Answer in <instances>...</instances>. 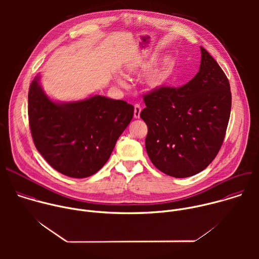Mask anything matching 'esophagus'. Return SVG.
Returning a JSON list of instances; mask_svg holds the SVG:
<instances>
[{
	"instance_id": "obj_1",
	"label": "esophagus",
	"mask_w": 259,
	"mask_h": 259,
	"mask_svg": "<svg viewBox=\"0 0 259 259\" xmlns=\"http://www.w3.org/2000/svg\"><path fill=\"white\" fill-rule=\"evenodd\" d=\"M140 112H141V107L139 104L134 105V118L139 119L140 118Z\"/></svg>"
}]
</instances>
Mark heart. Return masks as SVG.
<instances>
[{"label":"heart","instance_id":"heart-1","mask_svg":"<svg viewBox=\"0 0 259 259\" xmlns=\"http://www.w3.org/2000/svg\"><path fill=\"white\" fill-rule=\"evenodd\" d=\"M157 60V57L156 56H153L150 58V61L147 62V64H144L142 65V69H145L147 67H150V65H152L153 63H155ZM173 66H174V63H173V60L170 58V57H167L163 60L162 64L159 66V68H157L149 79V83L151 84L152 87L154 88H159V87H162L164 85H166L172 75V70H173ZM116 82L118 83L119 86L123 87V88H126L128 86L126 80L121 76H116Z\"/></svg>","mask_w":259,"mask_h":259}]
</instances>
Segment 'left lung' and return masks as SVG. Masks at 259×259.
<instances>
[{
	"mask_svg": "<svg viewBox=\"0 0 259 259\" xmlns=\"http://www.w3.org/2000/svg\"><path fill=\"white\" fill-rule=\"evenodd\" d=\"M201 54L200 69L188 84L162 86L143 96L146 153L156 168L176 178L193 176L214 160L231 115L226 73L203 47Z\"/></svg>",
	"mask_w": 259,
	"mask_h": 259,
	"instance_id": "8db88e82",
	"label": "left lung"
}]
</instances>
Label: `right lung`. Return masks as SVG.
<instances>
[{"label": "right lung", "mask_w": 259, "mask_h": 259, "mask_svg": "<svg viewBox=\"0 0 259 259\" xmlns=\"http://www.w3.org/2000/svg\"><path fill=\"white\" fill-rule=\"evenodd\" d=\"M133 113L132 104L101 95L55 102L43 91L40 76L28 90V121L36 150L56 171L73 178L91 176L103 167Z\"/></svg>", "instance_id": "1"}]
</instances>
